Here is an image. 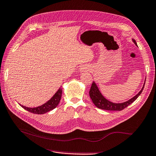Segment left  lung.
I'll list each match as a JSON object with an SVG mask.
<instances>
[{"label":"left lung","mask_w":156,"mask_h":156,"mask_svg":"<svg viewBox=\"0 0 156 156\" xmlns=\"http://www.w3.org/2000/svg\"><path fill=\"white\" fill-rule=\"evenodd\" d=\"M132 40H133V42H134V44L136 46H137L135 40L133 39ZM144 85H145V83L143 86V88L140 90V92L137 94H136L134 97H133L132 98L123 103H119V104L113 103L105 98L102 96V94H101V92H100L98 88V86L94 82H92L91 88H90V92H89V94L90 98H91L93 103L94 104V105L97 108H100V109H102V110H106L121 111L122 110H124L126 107H128L129 104L133 103L137 98V97H138L141 94V93L142 92L143 89L144 88Z\"/></svg>","instance_id":"1"}]
</instances>
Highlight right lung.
I'll return each instance as SVG.
<instances>
[{
    "mask_svg": "<svg viewBox=\"0 0 156 156\" xmlns=\"http://www.w3.org/2000/svg\"><path fill=\"white\" fill-rule=\"evenodd\" d=\"M62 90L61 88H60L55 94L52 96L51 99L49 100L46 103L42 105V106H40L36 108H28L26 106H22L21 104L20 105L24 108V109L31 112V113L37 114H43L49 111L52 110L58 106V105L62 97Z\"/></svg>",
    "mask_w": 156,
    "mask_h": 156,
    "instance_id": "obj_1",
    "label": "right lung"
}]
</instances>
